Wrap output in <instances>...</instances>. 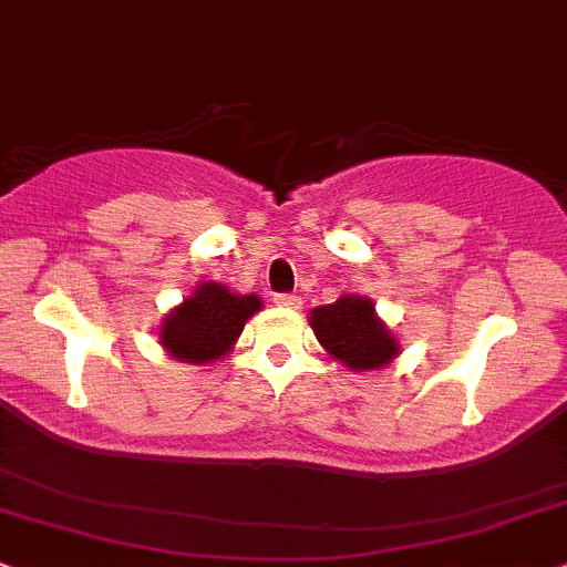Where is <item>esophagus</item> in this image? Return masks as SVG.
<instances>
[{"instance_id": "obj_1", "label": "esophagus", "mask_w": 567, "mask_h": 567, "mask_svg": "<svg viewBox=\"0 0 567 567\" xmlns=\"http://www.w3.org/2000/svg\"><path fill=\"white\" fill-rule=\"evenodd\" d=\"M272 302L278 307H289V310H299V307H302V299L297 295H276L272 297Z\"/></svg>"}]
</instances>
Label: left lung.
<instances>
[{
	"mask_svg": "<svg viewBox=\"0 0 567 567\" xmlns=\"http://www.w3.org/2000/svg\"><path fill=\"white\" fill-rule=\"evenodd\" d=\"M310 326L326 352L354 373L381 370L400 354V341L375 316V305L368 297L344 295L333 305L316 307Z\"/></svg>",
	"mask_w": 567,
	"mask_h": 567,
	"instance_id": "left-lung-1",
	"label": "left lung"
}]
</instances>
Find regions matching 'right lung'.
Returning a JSON list of instances; mask_svg holds the SVG:
<instances>
[{"instance_id": "obj_1", "label": "right lung", "mask_w": 567, "mask_h": 567, "mask_svg": "<svg viewBox=\"0 0 567 567\" xmlns=\"http://www.w3.org/2000/svg\"><path fill=\"white\" fill-rule=\"evenodd\" d=\"M257 295H234L228 286L205 281L163 318L159 344L188 365L220 360L236 344L244 323L260 310Z\"/></svg>"}]
</instances>
